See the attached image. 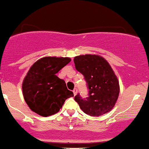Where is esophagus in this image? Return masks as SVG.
Here are the masks:
<instances>
[{"mask_svg":"<svg viewBox=\"0 0 149 149\" xmlns=\"http://www.w3.org/2000/svg\"><path fill=\"white\" fill-rule=\"evenodd\" d=\"M73 93H74V95H77V88H74V89Z\"/></svg>","mask_w":149,"mask_h":149,"instance_id":"esophagus-1","label":"esophagus"}]
</instances>
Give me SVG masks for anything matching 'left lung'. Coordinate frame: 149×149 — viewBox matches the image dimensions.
<instances>
[{
  "instance_id": "obj_1",
  "label": "left lung",
  "mask_w": 149,
  "mask_h": 149,
  "mask_svg": "<svg viewBox=\"0 0 149 149\" xmlns=\"http://www.w3.org/2000/svg\"><path fill=\"white\" fill-rule=\"evenodd\" d=\"M75 68L84 76L89 97H74L81 110L91 116H100L110 112L119 98V83L109 63L95 54H85L74 58Z\"/></svg>"
}]
</instances>
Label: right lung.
Here are the masks:
<instances>
[{"label":"right lung","mask_w":149,"mask_h":149,"mask_svg":"<svg viewBox=\"0 0 149 149\" xmlns=\"http://www.w3.org/2000/svg\"><path fill=\"white\" fill-rule=\"evenodd\" d=\"M70 61L69 57L45 56L30 67L22 83V93L32 111L45 117L54 115L67 98L73 97L65 81L56 75Z\"/></svg>","instance_id":"add662e5"}]
</instances>
